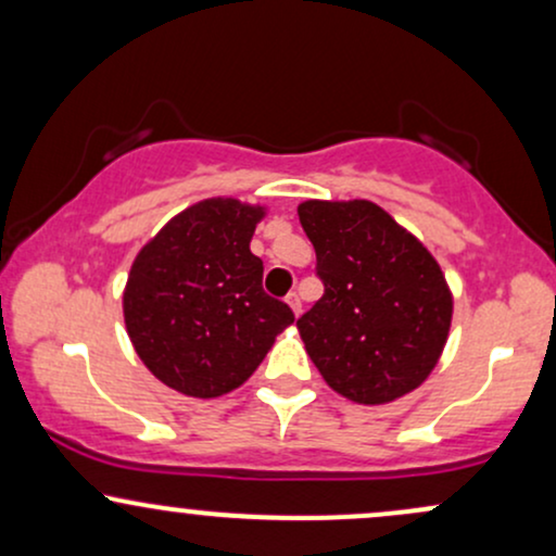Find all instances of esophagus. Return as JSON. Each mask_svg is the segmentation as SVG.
Segmentation results:
<instances>
[{
  "label": "esophagus",
  "instance_id": "1",
  "mask_svg": "<svg viewBox=\"0 0 556 556\" xmlns=\"http://www.w3.org/2000/svg\"><path fill=\"white\" fill-rule=\"evenodd\" d=\"M287 305H290L292 314H295V316L303 314V300H300L298 292H290V295H287Z\"/></svg>",
  "mask_w": 556,
  "mask_h": 556
}]
</instances>
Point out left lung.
<instances>
[{
	"mask_svg": "<svg viewBox=\"0 0 556 556\" xmlns=\"http://www.w3.org/2000/svg\"><path fill=\"white\" fill-rule=\"evenodd\" d=\"M298 216L324 282L298 329L324 381L363 405L416 389L437 366L452 321L437 261L371 201H305Z\"/></svg>",
	"mask_w": 556,
	"mask_h": 556,
	"instance_id": "obj_1",
	"label": "left lung"
}]
</instances>
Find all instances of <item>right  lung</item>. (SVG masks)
Wrapping results in <instances>:
<instances>
[{
    "label": "right lung",
    "mask_w": 556,
    "mask_h": 556,
    "mask_svg": "<svg viewBox=\"0 0 556 556\" xmlns=\"http://www.w3.org/2000/svg\"><path fill=\"white\" fill-rule=\"evenodd\" d=\"M264 212L208 198L164 225L127 277L123 308L132 348L159 381L219 397L240 387L295 321L264 292V261L251 238Z\"/></svg>",
    "instance_id": "obj_1"
}]
</instances>
